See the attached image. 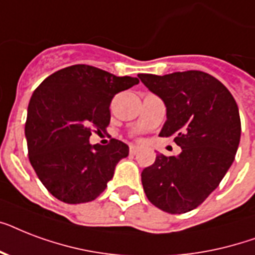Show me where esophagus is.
<instances>
[{
  "label": "esophagus",
  "mask_w": 255,
  "mask_h": 255,
  "mask_svg": "<svg viewBox=\"0 0 255 255\" xmlns=\"http://www.w3.org/2000/svg\"><path fill=\"white\" fill-rule=\"evenodd\" d=\"M137 152H139V147H136V145H131V147H129V153H131V155H136Z\"/></svg>",
  "instance_id": "obj_1"
}]
</instances>
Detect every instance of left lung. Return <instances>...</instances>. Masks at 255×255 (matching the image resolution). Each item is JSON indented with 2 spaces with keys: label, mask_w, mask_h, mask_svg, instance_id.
Wrapping results in <instances>:
<instances>
[{
  "label": "left lung",
  "mask_w": 255,
  "mask_h": 255,
  "mask_svg": "<svg viewBox=\"0 0 255 255\" xmlns=\"http://www.w3.org/2000/svg\"><path fill=\"white\" fill-rule=\"evenodd\" d=\"M137 77L167 106L160 136L181 147L177 156L156 155L141 172L144 192L156 208L186 213L205 201L233 164L241 137L237 103L221 82L198 70Z\"/></svg>",
  "instance_id": "left-lung-1"
}]
</instances>
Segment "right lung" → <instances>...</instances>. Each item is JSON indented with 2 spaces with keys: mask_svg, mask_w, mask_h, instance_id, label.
Here are the masks:
<instances>
[{
  "mask_svg": "<svg viewBox=\"0 0 255 255\" xmlns=\"http://www.w3.org/2000/svg\"><path fill=\"white\" fill-rule=\"evenodd\" d=\"M139 83L88 65L47 77L30 99L25 136L31 167L54 197L66 204L95 200L128 156V145L111 139L94 145L92 132L106 131L114 96Z\"/></svg>",
  "mask_w": 255,
  "mask_h": 255,
  "instance_id": "right-lung-1",
  "label": "right lung"
}]
</instances>
